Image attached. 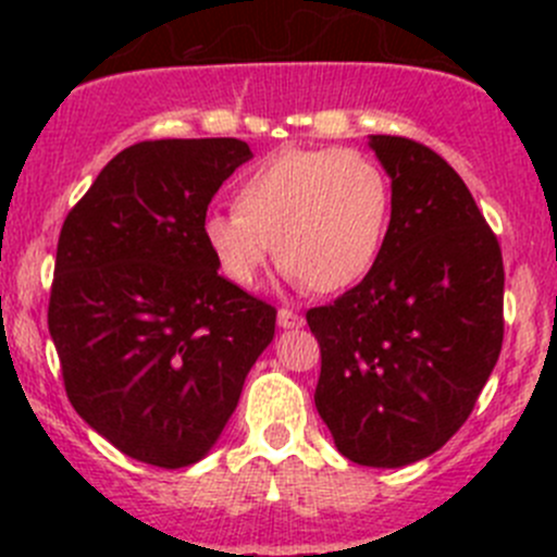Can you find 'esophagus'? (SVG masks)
<instances>
[{"label": "esophagus", "mask_w": 557, "mask_h": 557, "mask_svg": "<svg viewBox=\"0 0 557 557\" xmlns=\"http://www.w3.org/2000/svg\"><path fill=\"white\" fill-rule=\"evenodd\" d=\"M277 325L280 329H301V325H305V318H301L299 312H294V310H280L277 312Z\"/></svg>", "instance_id": "1"}]
</instances>
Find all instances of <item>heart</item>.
<instances>
[{
	"label": "heart",
	"instance_id": "1",
	"mask_svg": "<svg viewBox=\"0 0 557 557\" xmlns=\"http://www.w3.org/2000/svg\"><path fill=\"white\" fill-rule=\"evenodd\" d=\"M391 185L358 150H283L247 172L237 210H212L201 239L223 277L252 288L277 258L320 294L356 285L383 250Z\"/></svg>",
	"mask_w": 557,
	"mask_h": 557
}]
</instances>
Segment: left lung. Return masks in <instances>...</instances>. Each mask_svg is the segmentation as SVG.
<instances>
[{
	"instance_id": "1",
	"label": "left lung",
	"mask_w": 557,
	"mask_h": 557,
	"mask_svg": "<svg viewBox=\"0 0 557 557\" xmlns=\"http://www.w3.org/2000/svg\"><path fill=\"white\" fill-rule=\"evenodd\" d=\"M391 223L367 277L307 323L320 345L314 407L352 463L398 469L466 423L504 342L496 234L442 156L372 134Z\"/></svg>"
}]
</instances>
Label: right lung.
I'll return each instance as SVG.
<instances>
[{
  "instance_id": "1",
  "label": "right lung",
  "mask_w": 557,
  "mask_h": 557,
  "mask_svg": "<svg viewBox=\"0 0 557 557\" xmlns=\"http://www.w3.org/2000/svg\"><path fill=\"white\" fill-rule=\"evenodd\" d=\"M252 153L243 139L121 150L66 215L48 329L75 412L139 463L215 447L277 310L218 274L201 221Z\"/></svg>"
}]
</instances>
